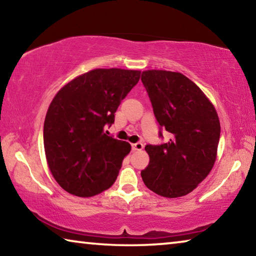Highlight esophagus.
Masks as SVG:
<instances>
[{"instance_id":"34e87169","label":"esophagus","mask_w":256,"mask_h":256,"mask_svg":"<svg viewBox=\"0 0 256 256\" xmlns=\"http://www.w3.org/2000/svg\"><path fill=\"white\" fill-rule=\"evenodd\" d=\"M144 144H141V142H136V144H132V149L133 150H136V151H138V150H142L144 149Z\"/></svg>"}]
</instances>
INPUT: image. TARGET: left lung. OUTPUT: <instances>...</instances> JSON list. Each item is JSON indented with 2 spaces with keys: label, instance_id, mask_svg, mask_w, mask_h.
<instances>
[{
  "label": "left lung",
  "instance_id": "8db88e82",
  "mask_svg": "<svg viewBox=\"0 0 256 256\" xmlns=\"http://www.w3.org/2000/svg\"><path fill=\"white\" fill-rule=\"evenodd\" d=\"M141 80L156 120L172 136L166 144L146 146L150 162L141 177L158 196H184L198 188L216 162L218 114L204 92L180 72L146 70Z\"/></svg>",
  "mask_w": 256,
  "mask_h": 256
}]
</instances>
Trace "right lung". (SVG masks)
I'll list each match as a JSON object with an SVG mask.
<instances>
[{
  "mask_svg": "<svg viewBox=\"0 0 256 256\" xmlns=\"http://www.w3.org/2000/svg\"><path fill=\"white\" fill-rule=\"evenodd\" d=\"M141 71L94 68L60 88L47 110L44 148L52 175L64 190L81 198L110 188L118 176L128 142L105 133Z\"/></svg>",
  "mask_w": 256,
  "mask_h": 256,
  "instance_id": "1",
  "label": "right lung"
}]
</instances>
